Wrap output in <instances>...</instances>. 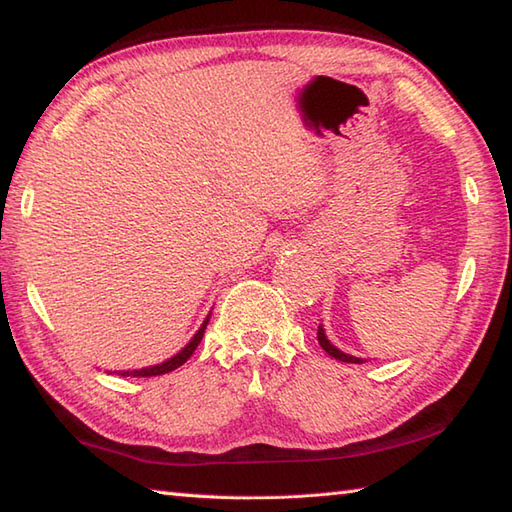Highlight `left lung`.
Masks as SVG:
<instances>
[{"mask_svg": "<svg viewBox=\"0 0 512 512\" xmlns=\"http://www.w3.org/2000/svg\"><path fill=\"white\" fill-rule=\"evenodd\" d=\"M317 339H319V345L323 347L325 352H328L330 356H334L336 361H343V363H365L363 358H358V356H352V354H345V352H341L339 347L336 345H332L330 343V339L328 336H325V330H323V325H319V332H317Z\"/></svg>", "mask_w": 512, "mask_h": 512, "instance_id": "left-lung-1", "label": "left lung"}]
</instances>
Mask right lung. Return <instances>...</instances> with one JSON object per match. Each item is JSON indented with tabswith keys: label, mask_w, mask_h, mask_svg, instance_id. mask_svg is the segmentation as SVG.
Segmentation results:
<instances>
[{
	"label": "right lung",
	"mask_w": 512,
	"mask_h": 512,
	"mask_svg": "<svg viewBox=\"0 0 512 512\" xmlns=\"http://www.w3.org/2000/svg\"><path fill=\"white\" fill-rule=\"evenodd\" d=\"M209 319H211V312L206 314L204 323L200 325V330L193 334V339H191L187 345H184L178 354H173L171 358H167V361H162L160 365L143 367V369H127V372H118V376H143V378H147V376H160V374H167V372H173V369H178L180 365H184V363L189 361L191 354L195 352V347L200 345L202 336H204V330H206V323H209ZM112 374H114V372H112Z\"/></svg>",
	"instance_id": "obj_1"
}]
</instances>
